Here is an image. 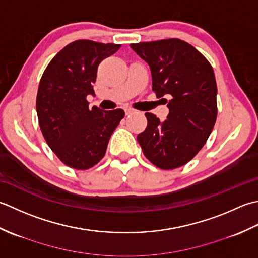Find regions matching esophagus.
I'll use <instances>...</instances> for the list:
<instances>
[{
	"label": "esophagus",
	"instance_id": "esophagus-1",
	"mask_svg": "<svg viewBox=\"0 0 258 258\" xmlns=\"http://www.w3.org/2000/svg\"><path fill=\"white\" fill-rule=\"evenodd\" d=\"M135 111V110L133 109V108H124V112H125V114H130V113H133Z\"/></svg>",
	"mask_w": 258,
	"mask_h": 258
}]
</instances>
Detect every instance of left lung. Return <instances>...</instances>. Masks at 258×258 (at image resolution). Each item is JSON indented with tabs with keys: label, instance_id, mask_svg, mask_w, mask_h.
I'll use <instances>...</instances> for the list:
<instances>
[{
	"label": "left lung",
	"instance_id": "1",
	"mask_svg": "<svg viewBox=\"0 0 258 258\" xmlns=\"http://www.w3.org/2000/svg\"><path fill=\"white\" fill-rule=\"evenodd\" d=\"M150 68L152 90L169 113L160 121L147 112V128L137 137L147 159L161 169L186 165L203 148L217 117V86L212 66L179 39L130 44Z\"/></svg>",
	"mask_w": 258,
	"mask_h": 258
}]
</instances>
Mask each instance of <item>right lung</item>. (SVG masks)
<instances>
[{"label":"right lung","mask_w":258,"mask_h":258,"mask_svg":"<svg viewBox=\"0 0 258 258\" xmlns=\"http://www.w3.org/2000/svg\"><path fill=\"white\" fill-rule=\"evenodd\" d=\"M120 44L78 40L63 48L41 78L36 112L44 139L59 159L75 169L93 167L106 154L122 109H89L98 66Z\"/></svg>","instance_id":"right-lung-1"}]
</instances>
